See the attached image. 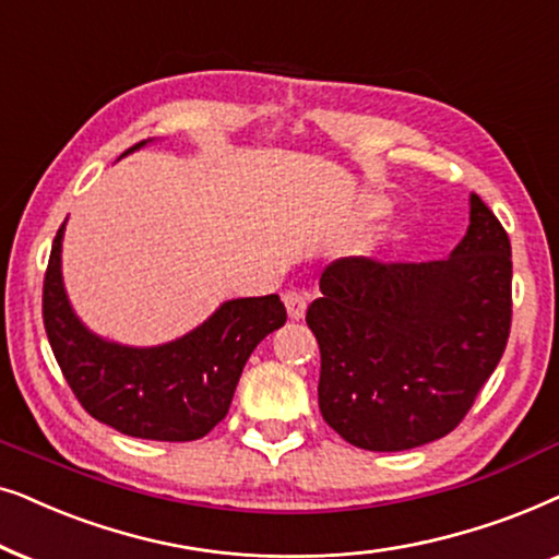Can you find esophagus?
<instances>
[{"mask_svg": "<svg viewBox=\"0 0 559 559\" xmlns=\"http://www.w3.org/2000/svg\"><path fill=\"white\" fill-rule=\"evenodd\" d=\"M284 301H286L288 317H292L294 322H299V319H304V314H307V294H301V292H288V294L284 296Z\"/></svg>", "mask_w": 559, "mask_h": 559, "instance_id": "1", "label": "esophagus"}]
</instances>
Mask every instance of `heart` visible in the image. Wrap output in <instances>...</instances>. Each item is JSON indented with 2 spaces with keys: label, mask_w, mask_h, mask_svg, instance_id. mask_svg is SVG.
<instances>
[{
  "label": "heart",
  "mask_w": 559,
  "mask_h": 559,
  "mask_svg": "<svg viewBox=\"0 0 559 559\" xmlns=\"http://www.w3.org/2000/svg\"><path fill=\"white\" fill-rule=\"evenodd\" d=\"M389 210H391L389 202H383V199H373V202H368V206H366V217L368 219H381V217H385V214H389Z\"/></svg>",
  "instance_id": "1"
}]
</instances>
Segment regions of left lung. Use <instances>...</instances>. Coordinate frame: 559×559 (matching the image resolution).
I'll use <instances>...</instances> for the list:
<instances>
[{"label":"left lung","instance_id":"1","mask_svg":"<svg viewBox=\"0 0 559 559\" xmlns=\"http://www.w3.org/2000/svg\"><path fill=\"white\" fill-rule=\"evenodd\" d=\"M307 311L322 353L319 408L342 440L401 452L463 421L511 326V242L471 193V225L448 260L324 267Z\"/></svg>","mask_w":559,"mask_h":559}]
</instances>
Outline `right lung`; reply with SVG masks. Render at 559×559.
I'll use <instances>...</instances> for the list:
<instances>
[{
  "label": "right lung",
  "instance_id": "add662e5",
  "mask_svg": "<svg viewBox=\"0 0 559 559\" xmlns=\"http://www.w3.org/2000/svg\"><path fill=\"white\" fill-rule=\"evenodd\" d=\"M151 143L155 138L119 158ZM66 222L50 250L43 319L81 406L96 421L138 440L191 442L210 435L227 416L252 349L286 324L278 294L222 301L202 324L163 345H122L88 330L73 309L63 284Z\"/></svg>",
  "mask_w": 559,
  "mask_h": 559
}]
</instances>
